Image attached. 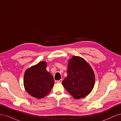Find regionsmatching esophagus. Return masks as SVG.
<instances>
[{
	"label": "esophagus",
	"instance_id": "34e87169",
	"mask_svg": "<svg viewBox=\"0 0 121 121\" xmlns=\"http://www.w3.org/2000/svg\"><path fill=\"white\" fill-rule=\"evenodd\" d=\"M62 81H63V80H62V79H60V80H57V81L56 82H57V83H61Z\"/></svg>",
	"mask_w": 121,
	"mask_h": 121
}]
</instances>
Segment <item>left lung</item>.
<instances>
[{
	"label": "left lung",
	"instance_id": "8db88e82",
	"mask_svg": "<svg viewBox=\"0 0 121 121\" xmlns=\"http://www.w3.org/2000/svg\"><path fill=\"white\" fill-rule=\"evenodd\" d=\"M68 76L62 84L75 99L88 95L94 85L95 76L92 68L83 58L74 56L69 61Z\"/></svg>",
	"mask_w": 121,
	"mask_h": 121
}]
</instances>
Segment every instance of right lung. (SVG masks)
Instances as JSON below:
<instances>
[{
  "label": "right lung",
  "mask_w": 121,
  "mask_h": 121,
  "mask_svg": "<svg viewBox=\"0 0 121 121\" xmlns=\"http://www.w3.org/2000/svg\"><path fill=\"white\" fill-rule=\"evenodd\" d=\"M47 64L41 61L26 71L24 85L27 92L37 98L47 95L54 84L53 76L46 71Z\"/></svg>",
  "instance_id": "right-lung-1"
}]
</instances>
